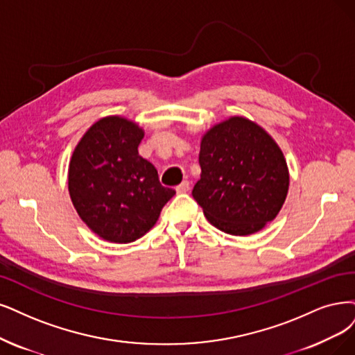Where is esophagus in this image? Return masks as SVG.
I'll return each instance as SVG.
<instances>
[{
	"label": "esophagus",
	"instance_id": "34e87169",
	"mask_svg": "<svg viewBox=\"0 0 355 355\" xmlns=\"http://www.w3.org/2000/svg\"><path fill=\"white\" fill-rule=\"evenodd\" d=\"M175 190H177V193H180V194H181V193H187V191L190 190V182H189V181H182L180 186H177Z\"/></svg>",
	"mask_w": 355,
	"mask_h": 355
}]
</instances>
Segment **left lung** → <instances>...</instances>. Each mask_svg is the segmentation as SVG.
I'll list each match as a JSON object with an SVG mask.
<instances>
[{"label":"left lung","mask_w":355,"mask_h":355,"mask_svg":"<svg viewBox=\"0 0 355 355\" xmlns=\"http://www.w3.org/2000/svg\"><path fill=\"white\" fill-rule=\"evenodd\" d=\"M199 164L191 194L218 230L250 235L279 214L290 174L282 150L256 123L231 116L214 125L202 137Z\"/></svg>","instance_id":"8db88e82"}]
</instances>
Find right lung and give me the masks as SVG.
I'll list each match as a JSON object with an SVG mask.
<instances>
[{
	"mask_svg": "<svg viewBox=\"0 0 355 355\" xmlns=\"http://www.w3.org/2000/svg\"><path fill=\"white\" fill-rule=\"evenodd\" d=\"M143 136L123 116L101 118L77 143L69 165V191L78 216L111 243L140 239L175 194L139 155Z\"/></svg>",
	"mask_w": 355,
	"mask_h": 355,
	"instance_id": "1",
	"label": "right lung"
}]
</instances>
